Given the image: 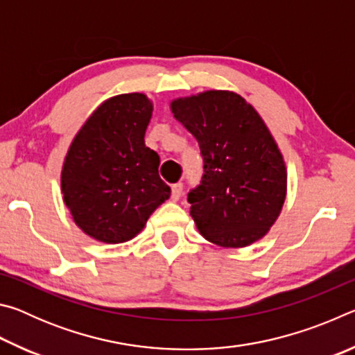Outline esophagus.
I'll use <instances>...</instances> for the list:
<instances>
[{
	"label": "esophagus",
	"mask_w": 355,
	"mask_h": 355,
	"mask_svg": "<svg viewBox=\"0 0 355 355\" xmlns=\"http://www.w3.org/2000/svg\"><path fill=\"white\" fill-rule=\"evenodd\" d=\"M183 194V184L182 183H177L172 186V200H178L180 197Z\"/></svg>",
	"instance_id": "obj_1"
}]
</instances>
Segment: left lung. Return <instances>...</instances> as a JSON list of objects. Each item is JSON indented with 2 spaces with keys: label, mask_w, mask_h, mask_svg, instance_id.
I'll list each match as a JSON object with an SVG mask.
<instances>
[{
  "label": "left lung",
  "mask_w": 355,
  "mask_h": 355,
  "mask_svg": "<svg viewBox=\"0 0 355 355\" xmlns=\"http://www.w3.org/2000/svg\"><path fill=\"white\" fill-rule=\"evenodd\" d=\"M171 111L199 142L202 183L188 194L200 235L220 248L261 239L286 199V167L255 107L232 91H205L171 101Z\"/></svg>",
  "instance_id": "1"
}]
</instances>
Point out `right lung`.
<instances>
[{
  "label": "right lung",
  "instance_id": "add662e5",
  "mask_svg": "<svg viewBox=\"0 0 355 355\" xmlns=\"http://www.w3.org/2000/svg\"><path fill=\"white\" fill-rule=\"evenodd\" d=\"M152 112L146 94L107 98L84 122L65 155L64 203L75 224L97 241L133 239L171 197L158 175L159 156L144 141Z\"/></svg>",
  "mask_w": 355,
  "mask_h": 355
}]
</instances>
